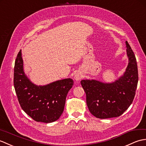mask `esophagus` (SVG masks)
<instances>
[{"mask_svg":"<svg viewBox=\"0 0 146 146\" xmlns=\"http://www.w3.org/2000/svg\"><path fill=\"white\" fill-rule=\"evenodd\" d=\"M83 77V75L81 72H77L75 75H74V79H75L76 80L78 81V80H80Z\"/></svg>","mask_w":146,"mask_h":146,"instance_id":"34e87169","label":"esophagus"}]
</instances>
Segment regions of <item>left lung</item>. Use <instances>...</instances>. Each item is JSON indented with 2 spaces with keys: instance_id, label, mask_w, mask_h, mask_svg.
<instances>
[{
  "instance_id": "1",
  "label": "left lung",
  "mask_w": 146,
  "mask_h": 146,
  "mask_svg": "<svg viewBox=\"0 0 146 146\" xmlns=\"http://www.w3.org/2000/svg\"><path fill=\"white\" fill-rule=\"evenodd\" d=\"M128 66L123 76L111 83L96 80H82L86 102L96 117L108 119L122 115L133 101L138 82L137 65L134 53L125 42Z\"/></svg>"
}]
</instances>
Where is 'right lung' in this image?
Returning <instances> with one entry per match:
<instances>
[{
	"instance_id": "1",
	"label": "right lung",
	"mask_w": 146,
	"mask_h": 146,
	"mask_svg": "<svg viewBox=\"0 0 146 146\" xmlns=\"http://www.w3.org/2000/svg\"><path fill=\"white\" fill-rule=\"evenodd\" d=\"M14 85L23 111L35 121L50 123L62 115L67 93L74 81L69 78L45 86L35 85L25 74L21 50L15 62Z\"/></svg>"
}]
</instances>
